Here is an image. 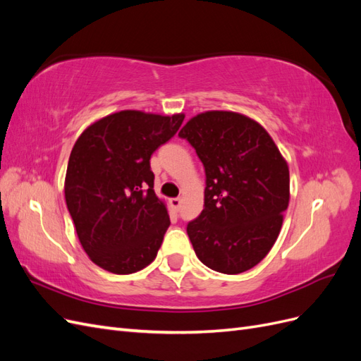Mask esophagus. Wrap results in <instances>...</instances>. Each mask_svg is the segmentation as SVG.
Returning <instances> with one entry per match:
<instances>
[{"label":"esophagus","instance_id":"esophagus-1","mask_svg":"<svg viewBox=\"0 0 361 361\" xmlns=\"http://www.w3.org/2000/svg\"><path fill=\"white\" fill-rule=\"evenodd\" d=\"M170 204L174 211H179L180 207V199L179 197H174V199H170Z\"/></svg>","mask_w":361,"mask_h":361}]
</instances>
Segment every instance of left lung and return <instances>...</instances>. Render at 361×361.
<instances>
[{"label": "left lung", "instance_id": "1", "mask_svg": "<svg viewBox=\"0 0 361 361\" xmlns=\"http://www.w3.org/2000/svg\"><path fill=\"white\" fill-rule=\"evenodd\" d=\"M180 138L206 173L204 207L187 233L202 264L223 274L256 267L277 241L289 204V167L256 120L233 111L190 118Z\"/></svg>", "mask_w": 361, "mask_h": 361}]
</instances>
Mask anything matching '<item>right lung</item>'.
Listing matches in <instances>:
<instances>
[{"label": "right lung", "instance_id": "right-lung-1", "mask_svg": "<svg viewBox=\"0 0 361 361\" xmlns=\"http://www.w3.org/2000/svg\"><path fill=\"white\" fill-rule=\"evenodd\" d=\"M183 118L123 110L96 120L76 140L64 197L84 251L102 269L133 274L155 260L170 218L154 191L150 157Z\"/></svg>", "mask_w": 361, "mask_h": 361}]
</instances>
